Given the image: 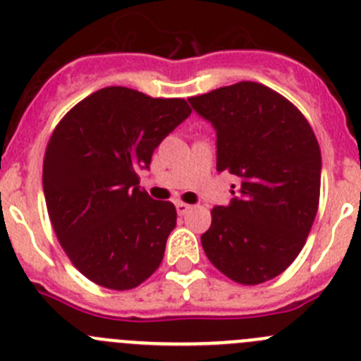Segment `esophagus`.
Returning a JSON list of instances; mask_svg holds the SVG:
<instances>
[{
  "instance_id": "esophagus-1",
  "label": "esophagus",
  "mask_w": 361,
  "mask_h": 361,
  "mask_svg": "<svg viewBox=\"0 0 361 361\" xmlns=\"http://www.w3.org/2000/svg\"><path fill=\"white\" fill-rule=\"evenodd\" d=\"M176 210H178V214H180V215H185L187 212L192 210V207H190V204L181 203V201H180V203H176Z\"/></svg>"
}]
</instances>
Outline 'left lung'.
Instances as JSON below:
<instances>
[{
  "instance_id": "8db88e82",
  "label": "left lung",
  "mask_w": 361,
  "mask_h": 361,
  "mask_svg": "<svg viewBox=\"0 0 361 361\" xmlns=\"http://www.w3.org/2000/svg\"><path fill=\"white\" fill-rule=\"evenodd\" d=\"M217 131V171L242 180L201 235L208 260L240 285H260L298 258L321 196V147L298 106L257 82L188 97Z\"/></svg>"
}]
</instances>
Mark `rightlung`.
<instances>
[{
	"label": "right lung",
	"instance_id": "add662e5",
	"mask_svg": "<svg viewBox=\"0 0 361 361\" xmlns=\"http://www.w3.org/2000/svg\"><path fill=\"white\" fill-rule=\"evenodd\" d=\"M190 112L181 97L104 87L53 130L42 165L49 221L71 264L99 287L130 290L160 267L176 208L151 200L137 171Z\"/></svg>",
	"mask_w": 361,
	"mask_h": 361
}]
</instances>
